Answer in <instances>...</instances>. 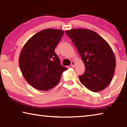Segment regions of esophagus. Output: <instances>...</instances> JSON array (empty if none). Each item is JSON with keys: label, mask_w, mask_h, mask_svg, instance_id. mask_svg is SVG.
I'll use <instances>...</instances> for the list:
<instances>
[{"label": "esophagus", "mask_w": 127, "mask_h": 127, "mask_svg": "<svg viewBox=\"0 0 127 127\" xmlns=\"http://www.w3.org/2000/svg\"><path fill=\"white\" fill-rule=\"evenodd\" d=\"M74 65H75V63H74V62L72 61V62H71V64H70V66H71L72 68H73V67H74Z\"/></svg>", "instance_id": "1"}]
</instances>
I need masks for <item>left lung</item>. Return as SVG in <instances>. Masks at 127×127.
<instances>
[{
	"mask_svg": "<svg viewBox=\"0 0 127 127\" xmlns=\"http://www.w3.org/2000/svg\"><path fill=\"white\" fill-rule=\"evenodd\" d=\"M65 33L72 41L85 64V72L79 76L81 82L92 92L110 84L116 66L115 56L110 45L94 31L72 29Z\"/></svg>",
	"mask_w": 127,
	"mask_h": 127,
	"instance_id": "left-lung-1",
	"label": "left lung"
}]
</instances>
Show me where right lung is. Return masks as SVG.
Wrapping results in <instances>:
<instances>
[{"instance_id":"right-lung-1","label":"right lung","mask_w":127,"mask_h":127,"mask_svg":"<svg viewBox=\"0 0 127 127\" xmlns=\"http://www.w3.org/2000/svg\"><path fill=\"white\" fill-rule=\"evenodd\" d=\"M64 32L46 29L34 35L21 52L19 64L23 77L35 89L47 91L55 86L67 68L61 64L55 52Z\"/></svg>"}]
</instances>
